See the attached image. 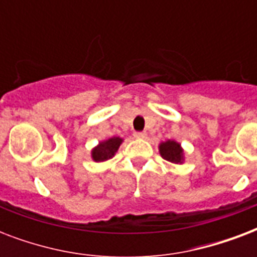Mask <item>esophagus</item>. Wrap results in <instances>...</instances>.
<instances>
[{
    "label": "esophagus",
    "mask_w": 257,
    "mask_h": 257,
    "mask_svg": "<svg viewBox=\"0 0 257 257\" xmlns=\"http://www.w3.org/2000/svg\"><path fill=\"white\" fill-rule=\"evenodd\" d=\"M133 136L136 137V139H145V137H147V133H145V132H135V133H133Z\"/></svg>",
    "instance_id": "34e87169"
}]
</instances>
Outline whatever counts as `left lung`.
<instances>
[{
  "mask_svg": "<svg viewBox=\"0 0 257 257\" xmlns=\"http://www.w3.org/2000/svg\"><path fill=\"white\" fill-rule=\"evenodd\" d=\"M159 152L164 160L169 161L172 164H183L184 163V149L177 141L167 140L164 143H160Z\"/></svg>",
  "mask_w": 257,
  "mask_h": 257,
  "instance_id": "obj_1",
  "label": "left lung"
}]
</instances>
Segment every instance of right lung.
I'll return each mask as SVG.
<instances>
[{
  "label": "right lung",
  "instance_id": "right-lung-1",
  "mask_svg": "<svg viewBox=\"0 0 257 257\" xmlns=\"http://www.w3.org/2000/svg\"><path fill=\"white\" fill-rule=\"evenodd\" d=\"M122 141L124 140L120 139V137H110L108 140L100 141L98 145H96L90 152L93 161L104 163V161H108L109 159H112L118 151V148H120V145L122 144Z\"/></svg>",
  "mask_w": 257,
  "mask_h": 257
}]
</instances>
